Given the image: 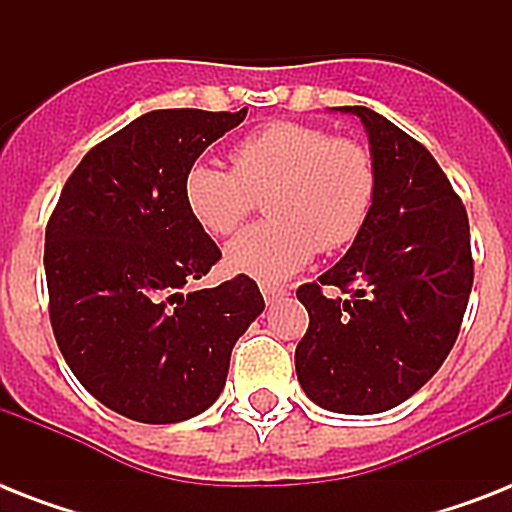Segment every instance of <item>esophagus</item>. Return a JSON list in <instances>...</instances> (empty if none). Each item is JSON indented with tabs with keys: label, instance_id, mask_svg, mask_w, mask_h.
I'll list each match as a JSON object with an SVG mask.
<instances>
[{
	"label": "esophagus",
	"instance_id": "34e87169",
	"mask_svg": "<svg viewBox=\"0 0 512 512\" xmlns=\"http://www.w3.org/2000/svg\"><path fill=\"white\" fill-rule=\"evenodd\" d=\"M260 292H263L265 303H268V305H273L276 300H281V297L289 295L287 287H279V284H268V281H263V284H260Z\"/></svg>",
	"mask_w": 512,
	"mask_h": 512
}]
</instances>
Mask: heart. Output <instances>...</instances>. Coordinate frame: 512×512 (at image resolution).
Returning a JSON list of instances; mask_svg holds the SVG:
<instances>
[{
    "label": "heart",
    "mask_w": 512,
    "mask_h": 512,
    "mask_svg": "<svg viewBox=\"0 0 512 512\" xmlns=\"http://www.w3.org/2000/svg\"><path fill=\"white\" fill-rule=\"evenodd\" d=\"M233 170L193 162L183 175L188 215L212 236L239 228L257 199L271 220L225 247V265L257 279H284L321 249L356 239L372 212L377 172L369 151L350 138L297 122H273L231 148Z\"/></svg>",
    "instance_id": "1"
}]
</instances>
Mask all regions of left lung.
<instances>
[{
  "label": "left lung",
  "instance_id": "8db88e82",
  "mask_svg": "<svg viewBox=\"0 0 512 512\" xmlns=\"http://www.w3.org/2000/svg\"><path fill=\"white\" fill-rule=\"evenodd\" d=\"M337 111L364 124L377 191L345 257L297 289L311 324L295 369L313 404L377 414L414 396L460 335L473 287L470 225L428 148L372 108Z\"/></svg>",
  "mask_w": 512,
  "mask_h": 512
}]
</instances>
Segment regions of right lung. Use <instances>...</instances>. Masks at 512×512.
<instances>
[{
	"mask_svg": "<svg viewBox=\"0 0 512 512\" xmlns=\"http://www.w3.org/2000/svg\"><path fill=\"white\" fill-rule=\"evenodd\" d=\"M247 108L148 111L87 151L44 233L58 348L108 409L170 425L215 404L231 350L265 300L249 276L188 292L220 249L183 201L201 151Z\"/></svg>",
	"mask_w": 512,
	"mask_h": 512,
	"instance_id": "1",
	"label": "right lung"
}]
</instances>
